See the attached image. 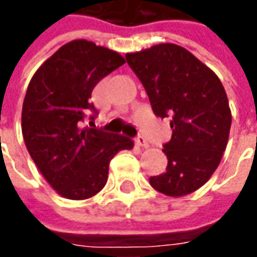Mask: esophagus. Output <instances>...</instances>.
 <instances>
[{
	"label": "esophagus",
	"mask_w": 257,
	"mask_h": 257,
	"mask_svg": "<svg viewBox=\"0 0 257 257\" xmlns=\"http://www.w3.org/2000/svg\"><path fill=\"white\" fill-rule=\"evenodd\" d=\"M135 142L138 146H142V148H148V141H146V138L143 135H139L135 138Z\"/></svg>",
	"instance_id": "1"
}]
</instances>
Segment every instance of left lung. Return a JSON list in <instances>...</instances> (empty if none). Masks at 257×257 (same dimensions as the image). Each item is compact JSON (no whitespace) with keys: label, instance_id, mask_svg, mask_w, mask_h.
<instances>
[{"label":"left lung","instance_id":"obj_1","mask_svg":"<svg viewBox=\"0 0 257 257\" xmlns=\"http://www.w3.org/2000/svg\"><path fill=\"white\" fill-rule=\"evenodd\" d=\"M159 118H170L172 139L163 145L167 167L149 179L159 193L190 194L204 186L224 153L231 109L216 74L188 50L173 43L125 56Z\"/></svg>","mask_w":257,"mask_h":257}]
</instances>
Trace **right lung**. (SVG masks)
<instances>
[{
    "label": "right lung",
    "instance_id": "right-lung-1",
    "mask_svg": "<svg viewBox=\"0 0 257 257\" xmlns=\"http://www.w3.org/2000/svg\"><path fill=\"white\" fill-rule=\"evenodd\" d=\"M123 63L119 53L78 39L49 57L28 85L22 106L26 149L49 184L66 198L85 200L101 191L111 159L134 146L126 136L94 125L98 112L92 90Z\"/></svg>",
    "mask_w": 257,
    "mask_h": 257
}]
</instances>
